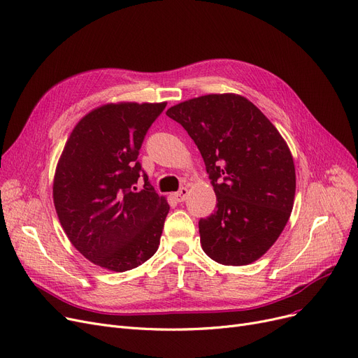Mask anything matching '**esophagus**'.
Here are the masks:
<instances>
[{"instance_id": "esophagus-1", "label": "esophagus", "mask_w": 358, "mask_h": 358, "mask_svg": "<svg viewBox=\"0 0 358 358\" xmlns=\"http://www.w3.org/2000/svg\"><path fill=\"white\" fill-rule=\"evenodd\" d=\"M187 194H189L187 187H181L177 193H174V197L177 199V201H184L185 197H187Z\"/></svg>"}]
</instances>
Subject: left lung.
<instances>
[{"label": "left lung", "instance_id": "8db88e82", "mask_svg": "<svg viewBox=\"0 0 358 358\" xmlns=\"http://www.w3.org/2000/svg\"><path fill=\"white\" fill-rule=\"evenodd\" d=\"M166 115L193 138L216 194V210L199 221L203 252L228 266L257 260L281 236L294 205L295 168L282 136L234 93L193 98Z\"/></svg>", "mask_w": 358, "mask_h": 358}]
</instances>
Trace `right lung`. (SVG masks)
<instances>
[{
	"label": "right lung",
	"instance_id": "right-lung-1",
	"mask_svg": "<svg viewBox=\"0 0 358 358\" xmlns=\"http://www.w3.org/2000/svg\"><path fill=\"white\" fill-rule=\"evenodd\" d=\"M166 102L106 103L73 129L54 177V205L71 244L114 272L157 253L169 210L137 161L145 136ZM144 178V189L136 181Z\"/></svg>",
	"mask_w": 358,
	"mask_h": 358
}]
</instances>
